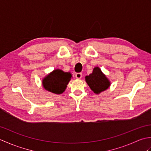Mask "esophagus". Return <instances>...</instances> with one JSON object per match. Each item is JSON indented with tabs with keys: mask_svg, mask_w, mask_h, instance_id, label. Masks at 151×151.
<instances>
[{
	"mask_svg": "<svg viewBox=\"0 0 151 151\" xmlns=\"http://www.w3.org/2000/svg\"><path fill=\"white\" fill-rule=\"evenodd\" d=\"M82 76V74L81 73H77L75 74V77L77 79H81Z\"/></svg>",
	"mask_w": 151,
	"mask_h": 151,
	"instance_id": "esophagus-1",
	"label": "esophagus"
}]
</instances>
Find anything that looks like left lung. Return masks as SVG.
<instances>
[{
  "instance_id": "left-lung-1",
  "label": "left lung",
  "mask_w": 151,
  "mask_h": 151,
  "mask_svg": "<svg viewBox=\"0 0 151 151\" xmlns=\"http://www.w3.org/2000/svg\"><path fill=\"white\" fill-rule=\"evenodd\" d=\"M86 82L91 90L96 94L106 90L110 88L111 82L99 67H95L89 75L86 76Z\"/></svg>"
}]
</instances>
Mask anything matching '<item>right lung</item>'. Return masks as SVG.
I'll return each mask as SVG.
<instances>
[{"label":"right lung","instance_id":"obj_1","mask_svg":"<svg viewBox=\"0 0 151 151\" xmlns=\"http://www.w3.org/2000/svg\"><path fill=\"white\" fill-rule=\"evenodd\" d=\"M71 78L72 74L70 72H65L62 69H56L43 78L42 86L46 91L60 95L65 91L67 85Z\"/></svg>","mask_w":151,"mask_h":151}]
</instances>
